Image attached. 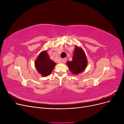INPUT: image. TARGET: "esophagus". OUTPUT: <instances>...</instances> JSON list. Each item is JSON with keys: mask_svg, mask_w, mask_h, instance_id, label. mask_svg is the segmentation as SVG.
I'll list each match as a JSON object with an SVG mask.
<instances>
[{"mask_svg": "<svg viewBox=\"0 0 124 124\" xmlns=\"http://www.w3.org/2000/svg\"><path fill=\"white\" fill-rule=\"evenodd\" d=\"M62 63H65L66 62V58H63V59H62Z\"/></svg>", "mask_w": 124, "mask_h": 124, "instance_id": "1", "label": "esophagus"}]
</instances>
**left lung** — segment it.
<instances>
[{"label":"left lung","instance_id":"8db88e82","mask_svg":"<svg viewBox=\"0 0 124 124\" xmlns=\"http://www.w3.org/2000/svg\"><path fill=\"white\" fill-rule=\"evenodd\" d=\"M70 71L74 75L83 72L87 66V59L81 47L76 46L72 56V61L67 62Z\"/></svg>","mask_w":124,"mask_h":124}]
</instances>
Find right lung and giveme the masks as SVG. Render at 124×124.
I'll use <instances>...</instances> for the list:
<instances>
[{
  "label": "right lung",
  "mask_w": 124,
  "mask_h": 124,
  "mask_svg": "<svg viewBox=\"0 0 124 124\" xmlns=\"http://www.w3.org/2000/svg\"><path fill=\"white\" fill-rule=\"evenodd\" d=\"M38 73L43 77H47L52 72L56 63L51 60L46 51L41 52L35 62Z\"/></svg>",
  "instance_id": "right-lung-1"
}]
</instances>
